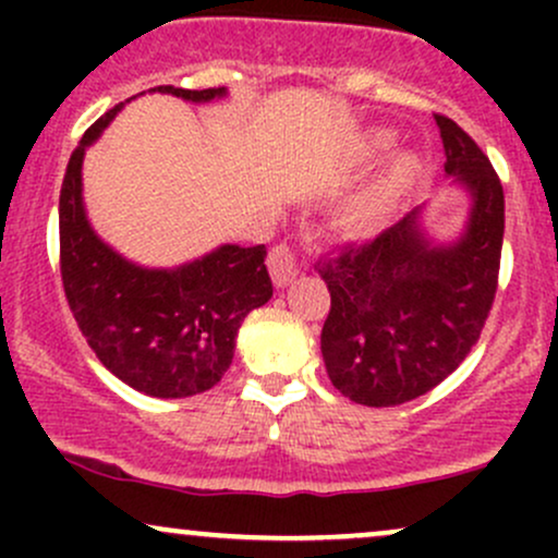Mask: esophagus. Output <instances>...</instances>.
<instances>
[{"label":"esophagus","mask_w":558,"mask_h":558,"mask_svg":"<svg viewBox=\"0 0 558 558\" xmlns=\"http://www.w3.org/2000/svg\"><path fill=\"white\" fill-rule=\"evenodd\" d=\"M267 267H270L272 283L278 288H286L299 275L296 254H293L288 246H283V243L272 248L270 257H267Z\"/></svg>","instance_id":"1"}]
</instances>
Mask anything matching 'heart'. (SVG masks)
<instances>
[{"instance_id": "1", "label": "heart", "mask_w": 558, "mask_h": 558, "mask_svg": "<svg viewBox=\"0 0 558 558\" xmlns=\"http://www.w3.org/2000/svg\"><path fill=\"white\" fill-rule=\"evenodd\" d=\"M393 144L396 136L390 131H369L360 141L356 159L360 162H375V159L386 157L393 149ZM414 175H417V159L412 155H399L390 159L386 172L349 204V209H345V226L354 230H369L383 226L388 220V215L396 209V204L401 202V196L409 191Z\"/></svg>"}]
</instances>
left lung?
I'll return each instance as SVG.
<instances>
[{"label": "left lung", "mask_w": 558, "mask_h": 558, "mask_svg": "<svg viewBox=\"0 0 558 558\" xmlns=\"http://www.w3.org/2000/svg\"><path fill=\"white\" fill-rule=\"evenodd\" d=\"M435 123L446 175L470 196L459 235L433 239L417 207L319 267L330 291L319 336L325 369L345 399L364 407H399L446 380L477 343L496 296L501 181L453 120L435 114Z\"/></svg>", "instance_id": "left-lung-1"}]
</instances>
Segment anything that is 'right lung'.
Returning a JSON list of instances; mask_svg holds the SVG:
<instances>
[{
  "label": "right lung",
  "instance_id": "obj_1",
  "mask_svg": "<svg viewBox=\"0 0 558 558\" xmlns=\"http://www.w3.org/2000/svg\"><path fill=\"white\" fill-rule=\"evenodd\" d=\"M185 101H215L228 88L157 86ZM131 101V99H128ZM123 101L83 133L60 191V270L75 323L99 362L155 399H185L220 383L243 317L272 296L267 248L222 243L175 267H144L96 233L83 204V157Z\"/></svg>",
  "mask_w": 558,
  "mask_h": 558
}]
</instances>
